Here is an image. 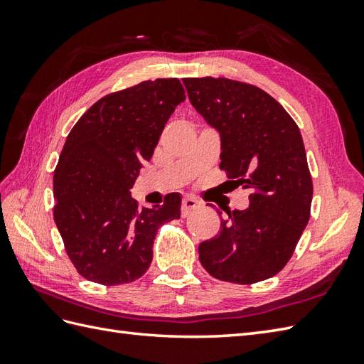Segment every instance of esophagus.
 <instances>
[{
  "label": "esophagus",
  "instance_id": "esophagus-1",
  "mask_svg": "<svg viewBox=\"0 0 364 364\" xmlns=\"http://www.w3.org/2000/svg\"><path fill=\"white\" fill-rule=\"evenodd\" d=\"M197 208H200V202L196 198H191V197H184L183 202H181V215H189L192 211H196Z\"/></svg>",
  "mask_w": 364,
  "mask_h": 364
}]
</instances>
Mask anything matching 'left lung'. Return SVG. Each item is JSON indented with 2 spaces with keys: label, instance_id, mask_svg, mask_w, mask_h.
<instances>
[{
  "label": "left lung",
  "instance_id": "1",
  "mask_svg": "<svg viewBox=\"0 0 364 364\" xmlns=\"http://www.w3.org/2000/svg\"><path fill=\"white\" fill-rule=\"evenodd\" d=\"M183 82L192 106L220 133V170L250 200L198 245L200 262L222 282L267 280L291 259L310 220L313 180L297 123L253 84L213 76Z\"/></svg>",
  "mask_w": 364,
  "mask_h": 364
}]
</instances>
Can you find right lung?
Wrapping results in <instances>:
<instances>
[{"instance_id": "add662e5", "label": "right lung", "mask_w": 364, "mask_h": 364, "mask_svg": "<svg viewBox=\"0 0 364 364\" xmlns=\"http://www.w3.org/2000/svg\"><path fill=\"white\" fill-rule=\"evenodd\" d=\"M184 100L178 78L146 80L100 98L68 133L53 176V215L86 280L115 286L141 278L151 264L158 228L180 219L175 192L161 206L139 210L129 189Z\"/></svg>"}]
</instances>
